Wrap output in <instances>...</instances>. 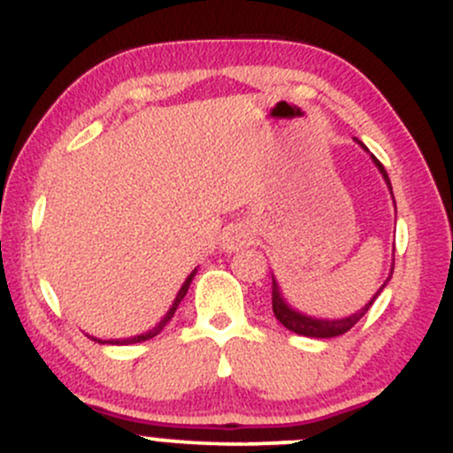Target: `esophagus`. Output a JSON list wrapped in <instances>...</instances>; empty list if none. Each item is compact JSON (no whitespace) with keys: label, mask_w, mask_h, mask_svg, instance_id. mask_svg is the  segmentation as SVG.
I'll return each mask as SVG.
<instances>
[{"label":"esophagus","mask_w":453,"mask_h":453,"mask_svg":"<svg viewBox=\"0 0 453 453\" xmlns=\"http://www.w3.org/2000/svg\"><path fill=\"white\" fill-rule=\"evenodd\" d=\"M250 240H252L250 228H246L242 225L228 226L226 231L222 233V248H225L226 252H237V250H242L243 246H248Z\"/></svg>","instance_id":"obj_1"}]
</instances>
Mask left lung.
Instances as JSON below:
<instances>
[{
  "label": "left lung",
  "mask_w": 453,
  "mask_h": 453,
  "mask_svg": "<svg viewBox=\"0 0 453 453\" xmlns=\"http://www.w3.org/2000/svg\"><path fill=\"white\" fill-rule=\"evenodd\" d=\"M355 143L362 147V150H365V145L362 143V141L355 139ZM365 151H368V150H365ZM370 158H372L374 166H377L380 175H383V181L388 184L391 199H394V190H391V181H389L388 171L383 169V165H380V162L374 158L372 154H370ZM394 205H395V201H394ZM391 273H394V261H391L389 276L385 278L383 284H380L379 291L374 293L372 297L368 299V303H365L364 308H359L357 312L349 314V317H342V319H321V317H312V314H306V312H302V310L293 308L291 303L287 302V297H284L280 284H278L276 276H273V272H272V308H273V314H276L278 321H280L284 327L288 329V332L299 334V336H306V338H336V336H342V334H347L349 329L353 327V325L357 323L365 312H368L370 306L374 303V299H377L379 295L383 293V288L388 287V282L391 280Z\"/></svg>",
  "instance_id": "obj_1"
}]
</instances>
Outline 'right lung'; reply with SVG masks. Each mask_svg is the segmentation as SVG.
<instances>
[{
  "mask_svg": "<svg viewBox=\"0 0 453 453\" xmlns=\"http://www.w3.org/2000/svg\"><path fill=\"white\" fill-rule=\"evenodd\" d=\"M195 273H196V269H192V273H190V276L186 278L184 284H181V288H180V291H177L175 299H173L171 308L166 310V314H165V317H162L160 321L156 323L154 327H151V329H147V332L139 334V336H130V338H117V340H115V338H113V340H103V338H94V336H89V338L94 340V342H98V344H117V347H124V344H136V342H145V340H150V338L158 336V334L162 332V327H165V325L169 323L171 319H173V314H175V310H177V306H180V303H181V299L186 297V293H188V287H190V282H192V278H195Z\"/></svg>",
  "mask_w": 453,
  "mask_h": 453,
  "instance_id": "add662e5",
  "label": "right lung"
}]
</instances>
